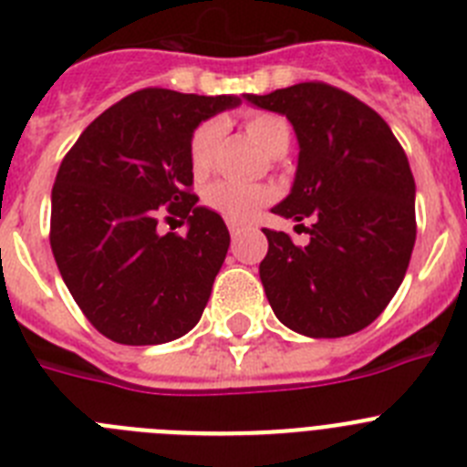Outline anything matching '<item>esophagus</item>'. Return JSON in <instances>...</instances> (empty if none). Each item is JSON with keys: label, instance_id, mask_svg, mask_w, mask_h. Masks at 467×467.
Returning a JSON list of instances; mask_svg holds the SVG:
<instances>
[{"label": "esophagus", "instance_id": "34e87169", "mask_svg": "<svg viewBox=\"0 0 467 467\" xmlns=\"http://www.w3.org/2000/svg\"><path fill=\"white\" fill-rule=\"evenodd\" d=\"M229 234H231V238H234V241H238V238H241V234H243V229H241V226H229Z\"/></svg>", "mask_w": 467, "mask_h": 467}]
</instances>
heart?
<instances>
[{
    "mask_svg": "<svg viewBox=\"0 0 467 467\" xmlns=\"http://www.w3.org/2000/svg\"><path fill=\"white\" fill-rule=\"evenodd\" d=\"M245 130L271 156L287 150V144H290V123L285 121L283 117H278V114L257 111V114H253L245 121ZM220 138V121H205L193 130L192 142H189V161H192V171L196 175H203V172L210 171ZM274 196L275 192L271 187L220 180V182H213L205 189L203 201L208 208L220 213L231 224H247V222H253L257 217L262 205L274 201Z\"/></svg>",
    "mask_w": 467,
    "mask_h": 467,
    "instance_id": "obj_1",
    "label": "heart"
}]
</instances>
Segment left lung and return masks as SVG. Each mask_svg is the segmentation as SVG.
<instances>
[{"label":"left lung","mask_w":467,"mask_h":467,"mask_svg":"<svg viewBox=\"0 0 467 467\" xmlns=\"http://www.w3.org/2000/svg\"><path fill=\"white\" fill-rule=\"evenodd\" d=\"M292 123L299 161L292 192L271 213L311 220V243L264 229L259 278L275 317L313 339L348 337L381 316L410 266L416 184L393 130L346 90L306 81L243 95Z\"/></svg>","instance_id":"obj_1"}]
</instances>
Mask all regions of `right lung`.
I'll return each instance as SVG.
<instances>
[{
    "mask_svg": "<svg viewBox=\"0 0 467 467\" xmlns=\"http://www.w3.org/2000/svg\"><path fill=\"white\" fill-rule=\"evenodd\" d=\"M238 105V95L138 90L102 111L60 163L53 257L107 339L168 344L203 316L231 238L220 214L189 192V142L198 123ZM166 212L188 222L184 237L158 234Z\"/></svg>",
    "mask_w": 467,
    "mask_h": 467,
    "instance_id": "obj_1",
    "label": "right lung"
}]
</instances>
